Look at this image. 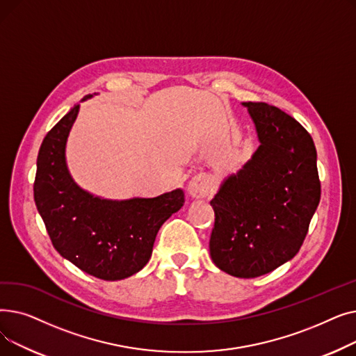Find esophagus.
<instances>
[{"instance_id":"34e87169","label":"esophagus","mask_w":356,"mask_h":356,"mask_svg":"<svg viewBox=\"0 0 356 356\" xmlns=\"http://www.w3.org/2000/svg\"><path fill=\"white\" fill-rule=\"evenodd\" d=\"M188 192L192 197L200 199V197L208 196L212 192V186L209 180H207L204 177H195L188 184Z\"/></svg>"}]
</instances>
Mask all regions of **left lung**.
<instances>
[{
	"label": "left lung",
	"instance_id": "8db88e82",
	"mask_svg": "<svg viewBox=\"0 0 356 356\" xmlns=\"http://www.w3.org/2000/svg\"><path fill=\"white\" fill-rule=\"evenodd\" d=\"M258 148L222 181L209 251L215 266L239 278L264 275L300 250L321 200L316 147L293 117L266 102H242Z\"/></svg>",
	"mask_w": 356,
	"mask_h": 356
}]
</instances>
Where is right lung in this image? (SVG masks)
Returning <instances> with one entry per match:
<instances>
[{"label":"right lung","instance_id":"obj_1","mask_svg":"<svg viewBox=\"0 0 356 356\" xmlns=\"http://www.w3.org/2000/svg\"><path fill=\"white\" fill-rule=\"evenodd\" d=\"M78 112L74 105L42 143L34 202L56 251L82 271L115 282L148 263L159 229L183 207L184 193L176 189L157 197L112 200L83 191L66 164V143Z\"/></svg>","mask_w":356,"mask_h":356}]
</instances>
